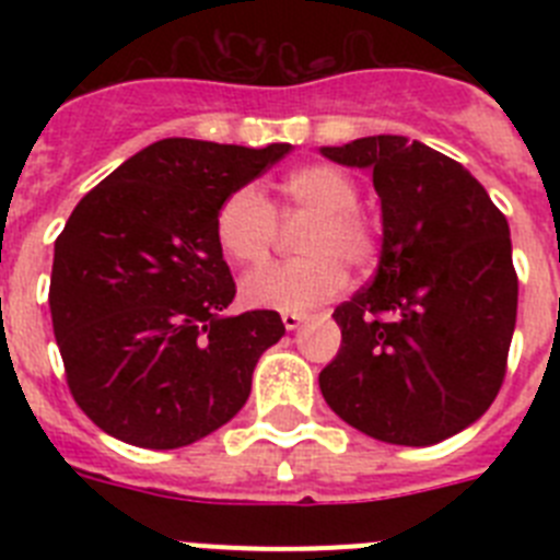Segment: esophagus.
<instances>
[{"instance_id":"obj_1","label":"esophagus","mask_w":560,"mask_h":560,"mask_svg":"<svg viewBox=\"0 0 560 560\" xmlns=\"http://www.w3.org/2000/svg\"><path fill=\"white\" fill-rule=\"evenodd\" d=\"M303 323H305V314H291V311H283L285 330H296Z\"/></svg>"}]
</instances>
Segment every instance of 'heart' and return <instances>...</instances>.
<instances>
[{"label":"heart","instance_id":"b5f03b06","mask_svg":"<svg viewBox=\"0 0 560 560\" xmlns=\"http://www.w3.org/2000/svg\"><path fill=\"white\" fill-rule=\"evenodd\" d=\"M285 212L311 215L300 237L305 257L280 260L252 271L241 283V296L252 308L303 314L328 303L348 283L350 269H370L378 255V226L355 207L359 185L334 165L296 167L280 182ZM277 235V215L257 187H237L219 207L215 237L230 260L255 266L266 260Z\"/></svg>","mask_w":560,"mask_h":560}]
</instances>
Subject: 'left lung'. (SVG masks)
<instances>
[{
	"mask_svg": "<svg viewBox=\"0 0 560 560\" xmlns=\"http://www.w3.org/2000/svg\"><path fill=\"white\" fill-rule=\"evenodd\" d=\"M373 171L381 257L334 311L341 348L319 373L328 407L368 438L434 446L497 398L516 328L511 226L446 153L395 133L319 148Z\"/></svg>",
	"mask_w": 560,
	"mask_h": 560,
	"instance_id": "1",
	"label": "left lung"
}]
</instances>
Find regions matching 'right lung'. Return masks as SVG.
I'll return each instance as SVG.
<instances>
[{"mask_svg": "<svg viewBox=\"0 0 560 560\" xmlns=\"http://www.w3.org/2000/svg\"><path fill=\"white\" fill-rule=\"evenodd\" d=\"M291 151L171 137L89 190L56 241L49 311L69 393L140 448H182L249 398L277 311L226 316L235 280L215 237L221 201Z\"/></svg>", "mask_w": 560, "mask_h": 560, "instance_id": "1", "label": "right lung"}]
</instances>
